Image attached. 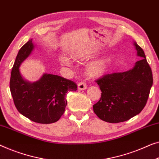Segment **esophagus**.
I'll return each mask as SVG.
<instances>
[{
  "mask_svg": "<svg viewBox=\"0 0 159 159\" xmlns=\"http://www.w3.org/2000/svg\"><path fill=\"white\" fill-rule=\"evenodd\" d=\"M77 87H78V89H80V90H84V89H87V84L84 82H79Z\"/></svg>",
  "mask_w": 159,
  "mask_h": 159,
  "instance_id": "34e87169",
  "label": "esophagus"
}]
</instances>
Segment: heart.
Returning a JSON list of instances; mask_svg holds the SVG:
<instances>
[{"label": "heart", "mask_w": 159, "mask_h": 159, "mask_svg": "<svg viewBox=\"0 0 159 159\" xmlns=\"http://www.w3.org/2000/svg\"><path fill=\"white\" fill-rule=\"evenodd\" d=\"M112 58V57H107L105 58L98 59V60L91 62L87 67V75L91 77H96L102 75L106 69L107 64L111 61ZM60 61L61 64H66V65L70 63L68 59L64 58V57H62Z\"/></svg>", "instance_id": "heart-1"}]
</instances>
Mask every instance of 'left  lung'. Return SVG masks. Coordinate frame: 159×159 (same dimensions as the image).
<instances>
[{
    "instance_id": "1",
    "label": "left lung",
    "mask_w": 159,
    "mask_h": 159,
    "mask_svg": "<svg viewBox=\"0 0 159 159\" xmlns=\"http://www.w3.org/2000/svg\"><path fill=\"white\" fill-rule=\"evenodd\" d=\"M141 59L134 67L123 72L105 75L96 82L100 87V100L93 105L99 118L107 123L128 120L142 111L153 84L152 71L143 50L134 42Z\"/></svg>"
}]
</instances>
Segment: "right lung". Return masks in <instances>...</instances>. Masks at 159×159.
I'll return each mask as SVG.
<instances>
[{"label":"right lung","mask_w":159,"mask_h":159,"mask_svg":"<svg viewBox=\"0 0 159 159\" xmlns=\"http://www.w3.org/2000/svg\"><path fill=\"white\" fill-rule=\"evenodd\" d=\"M34 48L32 39L18 52L11 71L10 90L18 111L35 123L49 124L58 121L67 104L68 91L77 90L74 82L60 76L43 74L40 80L29 82L24 80L19 67Z\"/></svg>","instance_id":"add662e5"}]
</instances>
